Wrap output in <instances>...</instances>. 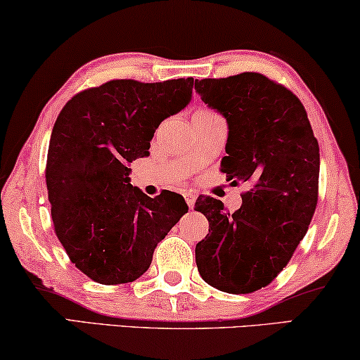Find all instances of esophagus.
Instances as JSON below:
<instances>
[{"label": "esophagus", "mask_w": 360, "mask_h": 360, "mask_svg": "<svg viewBox=\"0 0 360 360\" xmlns=\"http://www.w3.org/2000/svg\"><path fill=\"white\" fill-rule=\"evenodd\" d=\"M184 198H185V201H186V205H188V208H190V210L193 208L195 201H196V195L193 193V191H185Z\"/></svg>", "instance_id": "esophagus-1"}]
</instances>
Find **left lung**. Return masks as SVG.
<instances>
[{"instance_id": "obj_1", "label": "left lung", "mask_w": 360, "mask_h": 360, "mask_svg": "<svg viewBox=\"0 0 360 360\" xmlns=\"http://www.w3.org/2000/svg\"><path fill=\"white\" fill-rule=\"evenodd\" d=\"M206 105L228 122L221 172L245 181L234 213L200 196L210 233L195 248L201 278L226 293H252L282 272L307 234L318 203L319 146L302 101L255 72L195 80Z\"/></svg>"}]
</instances>
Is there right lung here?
Wrapping results in <instances>:
<instances>
[{"mask_svg":"<svg viewBox=\"0 0 360 360\" xmlns=\"http://www.w3.org/2000/svg\"><path fill=\"white\" fill-rule=\"evenodd\" d=\"M191 88V77L111 80L77 93L53 124L46 165L53 229L72 264L98 283L139 278L188 211L179 193L150 198L132 186L129 164L149 155L155 129L188 105Z\"/></svg>","mask_w":360,"mask_h":360,"instance_id":"right-lung-1","label":"right lung"}]
</instances>
